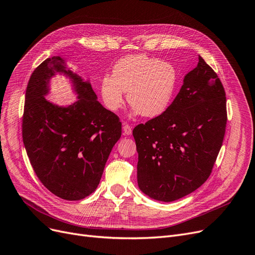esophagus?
I'll return each instance as SVG.
<instances>
[{"label": "esophagus", "mask_w": 255, "mask_h": 255, "mask_svg": "<svg viewBox=\"0 0 255 255\" xmlns=\"http://www.w3.org/2000/svg\"><path fill=\"white\" fill-rule=\"evenodd\" d=\"M123 125H124L123 126V133H124V135H130L131 132H132L131 126L128 125V124H125V123Z\"/></svg>", "instance_id": "esophagus-1"}]
</instances>
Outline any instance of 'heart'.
Instances as JSON below:
<instances>
[{"mask_svg":"<svg viewBox=\"0 0 255 255\" xmlns=\"http://www.w3.org/2000/svg\"><path fill=\"white\" fill-rule=\"evenodd\" d=\"M178 84V72L168 61L145 54L129 55L116 62L113 75L101 79L104 105L118 112L124 104V92L132 105V115L156 118L167 110Z\"/></svg>","mask_w":255,"mask_h":255,"instance_id":"b5f03b06","label":"heart"}]
</instances>
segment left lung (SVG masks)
Segmentation results:
<instances>
[{
	"label": "left lung",
	"instance_id": "1",
	"mask_svg": "<svg viewBox=\"0 0 255 255\" xmlns=\"http://www.w3.org/2000/svg\"><path fill=\"white\" fill-rule=\"evenodd\" d=\"M226 122L224 87L199 56L169 108L132 132L139 190L154 200L172 202L200 187L222 147Z\"/></svg>",
	"mask_w": 255,
	"mask_h": 255
}]
</instances>
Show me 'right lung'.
Here are the masks:
<instances>
[{
	"label": "right lung",
	"instance_id": "obj_1",
	"mask_svg": "<svg viewBox=\"0 0 255 255\" xmlns=\"http://www.w3.org/2000/svg\"><path fill=\"white\" fill-rule=\"evenodd\" d=\"M69 78L77 101L59 107L47 101L51 77ZM91 82L71 71L60 56L41 62L28 82L23 141L33 170L47 189L64 200L92 194L122 134L119 118L97 100Z\"/></svg>",
	"mask_w": 255,
	"mask_h": 255
}]
</instances>
